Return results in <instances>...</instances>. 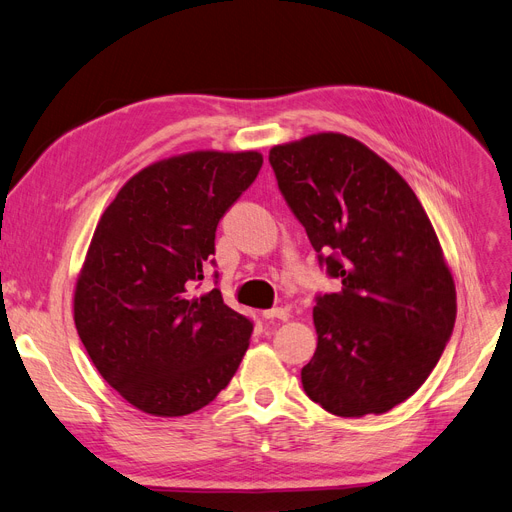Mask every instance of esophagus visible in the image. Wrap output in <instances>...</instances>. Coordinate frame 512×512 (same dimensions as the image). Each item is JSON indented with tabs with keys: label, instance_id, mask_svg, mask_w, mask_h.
I'll use <instances>...</instances> for the list:
<instances>
[{
	"label": "esophagus",
	"instance_id": "esophagus-1",
	"mask_svg": "<svg viewBox=\"0 0 512 512\" xmlns=\"http://www.w3.org/2000/svg\"><path fill=\"white\" fill-rule=\"evenodd\" d=\"M262 316L266 318V320H287L289 318V312L285 310V308H273V310H264L262 312Z\"/></svg>",
	"mask_w": 512,
	"mask_h": 512
}]
</instances>
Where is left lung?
Instances as JSON below:
<instances>
[{
	"instance_id": "left-lung-1",
	"label": "left lung",
	"mask_w": 512,
	"mask_h": 512,
	"mask_svg": "<svg viewBox=\"0 0 512 512\" xmlns=\"http://www.w3.org/2000/svg\"><path fill=\"white\" fill-rule=\"evenodd\" d=\"M270 167L320 268L318 347L306 395L341 417L386 413L426 382L453 335V275L422 202L362 142L314 134L270 150Z\"/></svg>"
}]
</instances>
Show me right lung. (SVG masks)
<instances>
[{
  "label": "right lung",
  "mask_w": 512,
  "mask_h": 512,
  "mask_svg": "<svg viewBox=\"0 0 512 512\" xmlns=\"http://www.w3.org/2000/svg\"><path fill=\"white\" fill-rule=\"evenodd\" d=\"M262 155L200 150L136 173L103 213L74 293V322L99 374L136 409L188 415L229 384L254 322L215 287L217 225ZM219 275L215 273V285Z\"/></svg>",
  "instance_id": "1"
}]
</instances>
